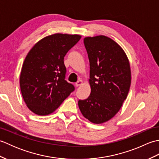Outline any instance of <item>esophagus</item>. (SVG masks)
I'll list each match as a JSON object with an SVG mask.
<instances>
[{"label": "esophagus", "instance_id": "1", "mask_svg": "<svg viewBox=\"0 0 159 159\" xmlns=\"http://www.w3.org/2000/svg\"><path fill=\"white\" fill-rule=\"evenodd\" d=\"M83 80L79 79V80H78V81L75 83V85H76V87H79V86H80L81 85H83Z\"/></svg>", "mask_w": 159, "mask_h": 159}]
</instances>
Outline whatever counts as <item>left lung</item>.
Masks as SVG:
<instances>
[{"instance_id": "8db88e82", "label": "left lung", "mask_w": 159, "mask_h": 159, "mask_svg": "<svg viewBox=\"0 0 159 159\" xmlns=\"http://www.w3.org/2000/svg\"><path fill=\"white\" fill-rule=\"evenodd\" d=\"M84 43L89 60L91 93L78 104L86 119L100 124L116 116L126 99L131 84L130 63L121 47L107 36L86 37Z\"/></svg>"}]
</instances>
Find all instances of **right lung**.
Wrapping results in <instances>:
<instances>
[{"label": "right lung", "mask_w": 159, "mask_h": 159, "mask_svg": "<svg viewBox=\"0 0 159 159\" xmlns=\"http://www.w3.org/2000/svg\"><path fill=\"white\" fill-rule=\"evenodd\" d=\"M81 38L80 35L55 34L40 39L24 61L20 86L29 110L38 116L53 113L74 90L65 80L63 59Z\"/></svg>", "instance_id": "add662e5"}]
</instances>
